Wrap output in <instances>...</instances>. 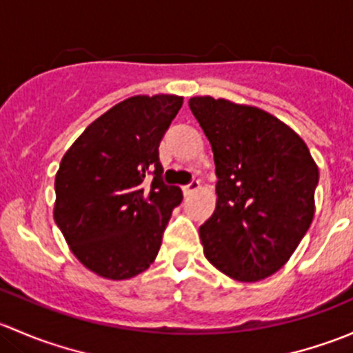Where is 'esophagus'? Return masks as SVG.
Returning <instances> with one entry per match:
<instances>
[{"instance_id":"esophagus-1","label":"esophagus","mask_w":353,"mask_h":353,"mask_svg":"<svg viewBox=\"0 0 353 353\" xmlns=\"http://www.w3.org/2000/svg\"><path fill=\"white\" fill-rule=\"evenodd\" d=\"M196 190H199V181L198 179H193L190 184H184V186H183L184 196H190V194L194 193Z\"/></svg>"}]
</instances>
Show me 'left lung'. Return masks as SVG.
Returning <instances> with one entry per match:
<instances>
[{
	"label": "left lung",
	"instance_id": "obj_1",
	"mask_svg": "<svg viewBox=\"0 0 353 353\" xmlns=\"http://www.w3.org/2000/svg\"><path fill=\"white\" fill-rule=\"evenodd\" d=\"M212 145L216 208L199 227L206 259L239 282L288 261L314 216L318 165L307 145L272 114L225 99L191 97Z\"/></svg>",
	"mask_w": 353,
	"mask_h": 353
}]
</instances>
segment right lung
Listing matches in <instances>:
<instances>
[{
    "instance_id": "add662e5",
    "label": "right lung",
    "mask_w": 353,
    "mask_h": 353,
    "mask_svg": "<svg viewBox=\"0 0 353 353\" xmlns=\"http://www.w3.org/2000/svg\"><path fill=\"white\" fill-rule=\"evenodd\" d=\"M181 105L177 95L126 99L95 119L59 163L54 220L78 261L104 279L145 272L183 201V191L162 181L159 159Z\"/></svg>"
}]
</instances>
